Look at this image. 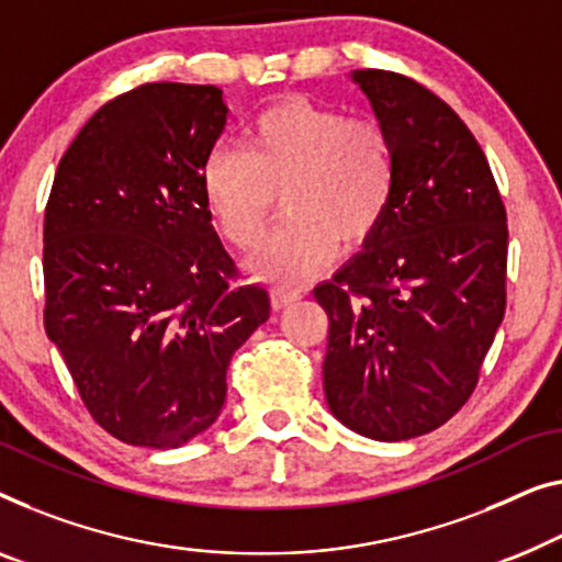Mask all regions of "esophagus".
I'll use <instances>...</instances> for the list:
<instances>
[{
	"label": "esophagus",
	"mask_w": 562,
	"mask_h": 562,
	"mask_svg": "<svg viewBox=\"0 0 562 562\" xmlns=\"http://www.w3.org/2000/svg\"><path fill=\"white\" fill-rule=\"evenodd\" d=\"M301 296H304V291H301V289L276 286V289L271 291V304H273L276 312H279V308L291 306V304H294V301H299Z\"/></svg>",
	"instance_id": "34e87169"
}]
</instances>
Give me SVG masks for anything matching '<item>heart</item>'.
I'll list each match as a JSON object with an SVG mask.
<instances>
[{"mask_svg": "<svg viewBox=\"0 0 562 562\" xmlns=\"http://www.w3.org/2000/svg\"><path fill=\"white\" fill-rule=\"evenodd\" d=\"M395 190V151L375 119L289 99L258 113L246 146L217 144L202 161V192L235 248L254 250L276 192L286 221L250 261L266 281L294 286L327 266L339 246L368 240Z\"/></svg>", "mask_w": 562, "mask_h": 562, "instance_id": "b5f03b06", "label": "heart"}]
</instances>
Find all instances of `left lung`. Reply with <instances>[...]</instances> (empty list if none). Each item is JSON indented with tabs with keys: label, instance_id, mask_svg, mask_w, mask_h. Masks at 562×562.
<instances>
[{
	"label": "left lung",
	"instance_id": "obj_1",
	"mask_svg": "<svg viewBox=\"0 0 562 562\" xmlns=\"http://www.w3.org/2000/svg\"><path fill=\"white\" fill-rule=\"evenodd\" d=\"M395 151V190L364 248L314 289L327 312L335 416L405 441L457 416L507 304V210L449 103L390 70H355Z\"/></svg>",
	"mask_w": 562,
	"mask_h": 562
}]
</instances>
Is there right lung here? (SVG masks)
Returning <instances> with one entry per match:
<instances>
[{"label": "right lung", "instance_id": "obj_1", "mask_svg": "<svg viewBox=\"0 0 562 562\" xmlns=\"http://www.w3.org/2000/svg\"><path fill=\"white\" fill-rule=\"evenodd\" d=\"M215 86L144 83L101 105L45 207V331L119 441L175 449L210 428L225 372L271 314L213 227L202 161L225 126Z\"/></svg>", "mask_w": 562, "mask_h": 562}]
</instances>
